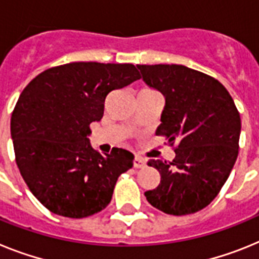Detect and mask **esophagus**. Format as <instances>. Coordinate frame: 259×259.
<instances>
[{"instance_id":"34e87169","label":"esophagus","mask_w":259,"mask_h":259,"mask_svg":"<svg viewBox=\"0 0 259 259\" xmlns=\"http://www.w3.org/2000/svg\"><path fill=\"white\" fill-rule=\"evenodd\" d=\"M133 164H134V167H136V168H143L146 165V160L143 159V157L136 155L134 160H133Z\"/></svg>"}]
</instances>
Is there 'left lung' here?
Segmentation results:
<instances>
[{
	"label": "left lung",
	"instance_id": "8db88e82",
	"mask_svg": "<svg viewBox=\"0 0 259 259\" xmlns=\"http://www.w3.org/2000/svg\"><path fill=\"white\" fill-rule=\"evenodd\" d=\"M143 82L165 99L157 136L177 142L176 156L148 161L160 184L145 193L157 210L188 215L212 202L238 154L240 113L226 87L184 65H137Z\"/></svg>",
	"mask_w": 259,
	"mask_h": 259
}]
</instances>
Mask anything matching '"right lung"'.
Instances as JSON below:
<instances>
[{
    "label": "right lung",
    "instance_id": "1",
    "mask_svg": "<svg viewBox=\"0 0 259 259\" xmlns=\"http://www.w3.org/2000/svg\"><path fill=\"white\" fill-rule=\"evenodd\" d=\"M133 64L73 62L52 67L23 90L11 116L18 168L32 194L53 213L80 219L111 202L116 181L134 155L90 143L108 94L139 79Z\"/></svg>",
    "mask_w": 259,
    "mask_h": 259
}]
</instances>
